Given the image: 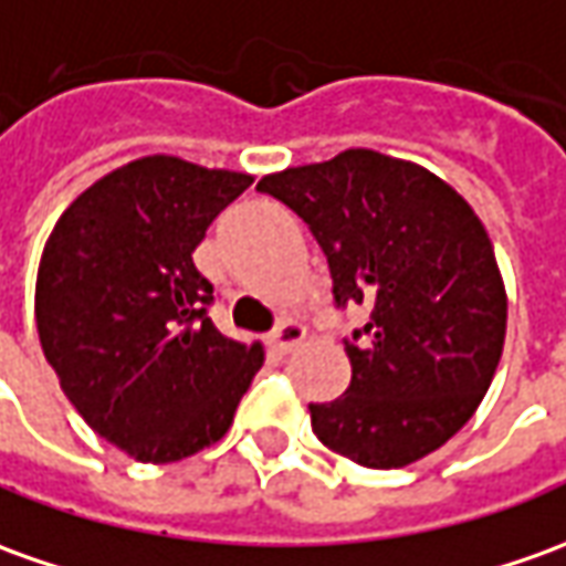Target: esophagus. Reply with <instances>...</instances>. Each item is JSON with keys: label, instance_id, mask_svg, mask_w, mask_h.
Wrapping results in <instances>:
<instances>
[{"label": "esophagus", "instance_id": "obj_1", "mask_svg": "<svg viewBox=\"0 0 566 566\" xmlns=\"http://www.w3.org/2000/svg\"><path fill=\"white\" fill-rule=\"evenodd\" d=\"M305 338V326L295 321H283L280 326L274 329V335H271V348L280 350V354H290L298 342Z\"/></svg>", "mask_w": 566, "mask_h": 566}]
</instances>
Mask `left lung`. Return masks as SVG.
Masks as SVG:
<instances>
[{
	"label": "left lung",
	"instance_id": "obj_1",
	"mask_svg": "<svg viewBox=\"0 0 566 566\" xmlns=\"http://www.w3.org/2000/svg\"><path fill=\"white\" fill-rule=\"evenodd\" d=\"M321 243L335 307L364 305L345 342L350 385L307 403L311 428L366 469H403L453 438L505 342V286L481 218L447 181L376 150L261 178Z\"/></svg>",
	"mask_w": 566,
	"mask_h": 566
}]
</instances>
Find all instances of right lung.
<instances>
[{
    "label": "right lung",
    "mask_w": 566,
    "mask_h": 566,
    "mask_svg": "<svg viewBox=\"0 0 566 566\" xmlns=\"http://www.w3.org/2000/svg\"><path fill=\"white\" fill-rule=\"evenodd\" d=\"M252 178L144 157L70 202L45 243L36 326L70 403L113 447L178 462L231 428L261 369L259 345L209 321L193 249Z\"/></svg>",
    "instance_id": "obj_1"
}]
</instances>
